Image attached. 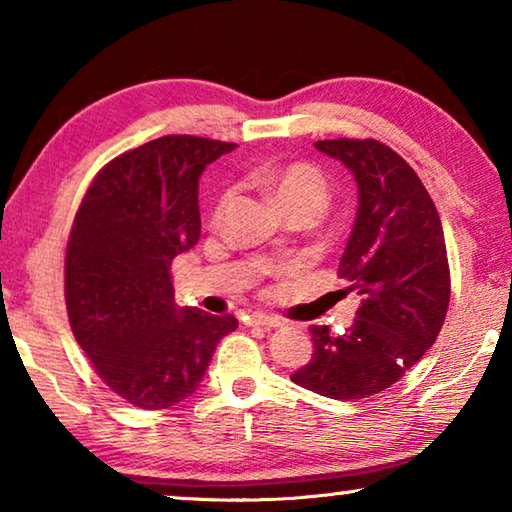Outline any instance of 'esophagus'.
I'll return each instance as SVG.
<instances>
[{"label":"esophagus","mask_w":512,"mask_h":512,"mask_svg":"<svg viewBox=\"0 0 512 512\" xmlns=\"http://www.w3.org/2000/svg\"><path fill=\"white\" fill-rule=\"evenodd\" d=\"M246 323L253 327H266V329H277L282 327V320L275 316H264V314H250L246 316Z\"/></svg>","instance_id":"1"}]
</instances>
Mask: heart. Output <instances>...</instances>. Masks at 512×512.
<instances>
[{"label":"heart","instance_id":"b5f03b06","mask_svg":"<svg viewBox=\"0 0 512 512\" xmlns=\"http://www.w3.org/2000/svg\"><path fill=\"white\" fill-rule=\"evenodd\" d=\"M259 183H262V187L273 196V201L282 210H289V207H311V210L320 214L325 210L329 198L325 176L305 162L287 164V167L268 171L259 178ZM225 203H228V196L223 198L216 214L223 212Z\"/></svg>","mask_w":512,"mask_h":512}]
</instances>
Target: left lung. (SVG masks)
<instances>
[{
  "label": "left lung",
  "instance_id": "obj_1",
  "mask_svg": "<svg viewBox=\"0 0 512 512\" xmlns=\"http://www.w3.org/2000/svg\"><path fill=\"white\" fill-rule=\"evenodd\" d=\"M357 183V216L339 264L361 305L345 334L309 329L314 357L293 384L332 400L386 391L418 363L445 323L449 266L443 223L409 164L377 140H323Z\"/></svg>",
  "mask_w": 512,
  "mask_h": 512
}]
</instances>
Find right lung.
<instances>
[{
  "label": "right lung",
  "instance_id": "right-lung-1",
  "mask_svg": "<svg viewBox=\"0 0 512 512\" xmlns=\"http://www.w3.org/2000/svg\"><path fill=\"white\" fill-rule=\"evenodd\" d=\"M237 144L167 135L103 169L76 212L65 300L76 341L99 377L140 409L198 391L216 345L237 329L173 300L171 262L201 239L198 178Z\"/></svg>",
  "mask_w": 512,
  "mask_h": 512
}]
</instances>
